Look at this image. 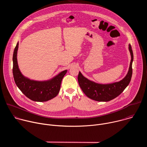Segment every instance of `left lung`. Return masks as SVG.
Here are the masks:
<instances>
[{"mask_svg": "<svg viewBox=\"0 0 147 147\" xmlns=\"http://www.w3.org/2000/svg\"><path fill=\"white\" fill-rule=\"evenodd\" d=\"M129 50L131 55V61L127 74L121 80L107 84H98L85 77L80 71L78 76V81L83 92L89 98L99 102H108L119 96L126 88L131 81L133 69V53L130 44Z\"/></svg>", "mask_w": 147, "mask_h": 147, "instance_id": "8db88e82", "label": "left lung"}]
</instances>
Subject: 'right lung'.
I'll list each match as a JSON object with an SVG mask.
<instances>
[{
  "instance_id": "1",
  "label": "right lung",
  "mask_w": 147,
  "mask_h": 147,
  "mask_svg": "<svg viewBox=\"0 0 147 147\" xmlns=\"http://www.w3.org/2000/svg\"><path fill=\"white\" fill-rule=\"evenodd\" d=\"M18 42L13 56V74L16 84L27 98L35 102H46L56 97L59 92L61 80L67 73L64 70L52 78L46 81L30 80L21 73L17 63Z\"/></svg>"
}]
</instances>
